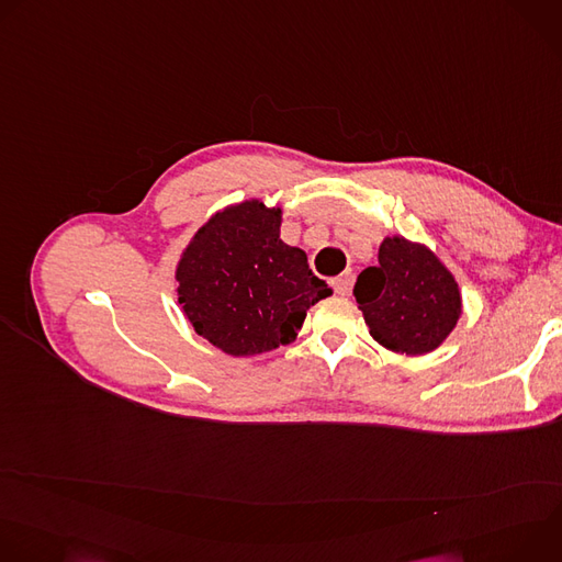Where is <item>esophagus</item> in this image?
<instances>
[{
	"label": "esophagus",
	"mask_w": 562,
	"mask_h": 562,
	"mask_svg": "<svg viewBox=\"0 0 562 562\" xmlns=\"http://www.w3.org/2000/svg\"><path fill=\"white\" fill-rule=\"evenodd\" d=\"M351 282H353L351 271H345V273H340V276L334 280V286H336V291H338L340 295H349V291H351Z\"/></svg>",
	"instance_id": "1"
}]
</instances>
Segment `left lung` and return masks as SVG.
Segmentation results:
<instances>
[{"label":"left lung","instance_id":"8db88e82","mask_svg":"<svg viewBox=\"0 0 562 562\" xmlns=\"http://www.w3.org/2000/svg\"><path fill=\"white\" fill-rule=\"evenodd\" d=\"M353 295L373 340L407 356L438 349L462 313L451 271L431 249L403 235L382 239L378 267L358 276Z\"/></svg>","mask_w":562,"mask_h":562}]
</instances>
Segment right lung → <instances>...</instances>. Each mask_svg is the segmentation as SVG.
<instances>
[{"label":"right lung","instance_id":"add662e5","mask_svg":"<svg viewBox=\"0 0 562 562\" xmlns=\"http://www.w3.org/2000/svg\"><path fill=\"white\" fill-rule=\"evenodd\" d=\"M282 209L247 200L211 215L184 249L178 302L195 334L247 358L295 340L306 311L334 291L280 239Z\"/></svg>","mask_w":562,"mask_h":562}]
</instances>
